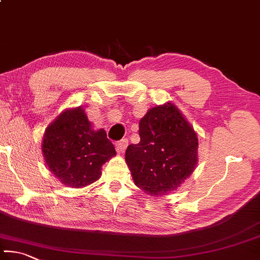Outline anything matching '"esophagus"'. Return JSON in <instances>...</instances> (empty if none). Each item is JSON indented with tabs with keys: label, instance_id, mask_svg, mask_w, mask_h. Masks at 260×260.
<instances>
[{
	"label": "esophagus",
	"instance_id": "1",
	"mask_svg": "<svg viewBox=\"0 0 260 260\" xmlns=\"http://www.w3.org/2000/svg\"><path fill=\"white\" fill-rule=\"evenodd\" d=\"M127 145H128V140L122 139L120 141H118V142H116V150L118 152H124L125 149L127 148Z\"/></svg>",
	"mask_w": 260,
	"mask_h": 260
}]
</instances>
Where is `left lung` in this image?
I'll return each mask as SVG.
<instances>
[{
	"mask_svg": "<svg viewBox=\"0 0 260 260\" xmlns=\"http://www.w3.org/2000/svg\"><path fill=\"white\" fill-rule=\"evenodd\" d=\"M141 141L126 150L136 186L151 196L175 190L194 171L198 136L177 108L167 103L140 120Z\"/></svg>",
	"mask_w": 260,
	"mask_h": 260,
	"instance_id": "obj_1",
	"label": "left lung"
}]
</instances>
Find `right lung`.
I'll return each instance as SVG.
<instances>
[{
	"instance_id": "obj_1",
	"label": "right lung",
	"mask_w": 260,
	"mask_h": 260,
	"mask_svg": "<svg viewBox=\"0 0 260 260\" xmlns=\"http://www.w3.org/2000/svg\"><path fill=\"white\" fill-rule=\"evenodd\" d=\"M42 150L50 171L66 185L82 187L101 176V166L116 154L103 129L92 131L81 108L64 111L45 131Z\"/></svg>"
}]
</instances>
